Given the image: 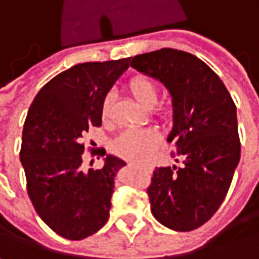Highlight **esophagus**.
Segmentation results:
<instances>
[{"instance_id": "esophagus-1", "label": "esophagus", "mask_w": 259, "mask_h": 259, "mask_svg": "<svg viewBox=\"0 0 259 259\" xmlns=\"http://www.w3.org/2000/svg\"><path fill=\"white\" fill-rule=\"evenodd\" d=\"M129 165H132V163H129ZM146 169L147 170H150V167H146Z\"/></svg>"}]
</instances>
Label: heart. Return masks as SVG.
Listing matches in <instances>:
<instances>
[{"mask_svg":"<svg viewBox=\"0 0 259 259\" xmlns=\"http://www.w3.org/2000/svg\"><path fill=\"white\" fill-rule=\"evenodd\" d=\"M129 90L133 97L145 109H152L159 100V87L150 77L139 74L129 81ZM113 96L107 94L102 103V117L106 120L110 114ZM159 135L152 129H129L120 133L113 142V152L132 162H143L156 149Z\"/></svg>","mask_w":259,"mask_h":259,"instance_id":"b5f03b06","label":"heart"}]
</instances>
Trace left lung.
<instances>
[{
  "label": "left lung",
  "mask_w": 259,
  "mask_h": 259,
  "mask_svg": "<svg viewBox=\"0 0 259 259\" xmlns=\"http://www.w3.org/2000/svg\"><path fill=\"white\" fill-rule=\"evenodd\" d=\"M130 66L163 83L172 96L167 142L183 163L155 169L147 188L152 213L174 231H193L218 210L241 157L235 103L208 64L181 50L139 54Z\"/></svg>",
  "instance_id": "8db88e82"
}]
</instances>
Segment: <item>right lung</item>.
I'll return each mask as SVG.
<instances>
[{"instance_id": "obj_1", "label": "right lung", "mask_w": 259, "mask_h": 259, "mask_svg": "<svg viewBox=\"0 0 259 259\" xmlns=\"http://www.w3.org/2000/svg\"><path fill=\"white\" fill-rule=\"evenodd\" d=\"M129 63H81L60 73L37 93L24 123L20 160L32 206L71 241L93 235L109 219L114 176L126 163L107 155L103 167L84 172L81 140L90 126H102L103 99Z\"/></svg>"}]
</instances>
